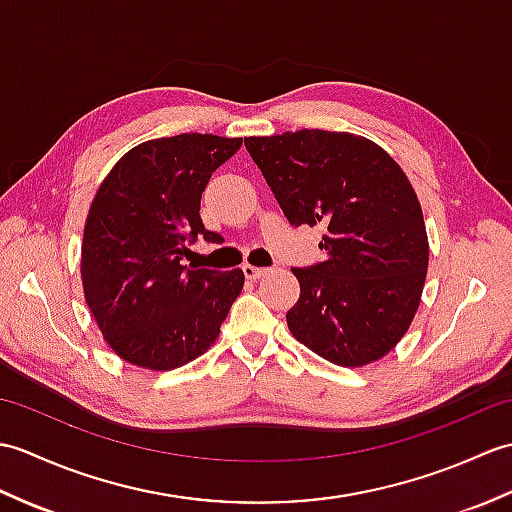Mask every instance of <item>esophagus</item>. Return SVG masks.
<instances>
[{"instance_id":"esophagus-1","label":"esophagus","mask_w":512,"mask_h":512,"mask_svg":"<svg viewBox=\"0 0 512 512\" xmlns=\"http://www.w3.org/2000/svg\"><path fill=\"white\" fill-rule=\"evenodd\" d=\"M246 279H262L264 275H268V268H259V266H253V264H244L242 266Z\"/></svg>"}]
</instances>
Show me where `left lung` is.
I'll list each match as a JSON object with an SVG mask.
<instances>
[{"mask_svg":"<svg viewBox=\"0 0 512 512\" xmlns=\"http://www.w3.org/2000/svg\"><path fill=\"white\" fill-rule=\"evenodd\" d=\"M292 226L321 224L325 259L292 268L286 314L299 343L341 367L389 354L416 317L429 266L424 217L405 171L374 140L299 129L244 138Z\"/></svg>","mask_w":512,"mask_h":512,"instance_id":"8db88e82","label":"left lung"}]
</instances>
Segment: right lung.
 Wrapping results in <instances>:
<instances>
[{
	"label": "right lung",
	"instance_id": "1",
	"mask_svg": "<svg viewBox=\"0 0 512 512\" xmlns=\"http://www.w3.org/2000/svg\"><path fill=\"white\" fill-rule=\"evenodd\" d=\"M242 138L180 134L129 149L90 204L81 244L85 303L125 363L169 372L220 336L244 273L182 266L198 237L222 242L200 220L211 173Z\"/></svg>",
	"mask_w": 512,
	"mask_h": 512
}]
</instances>
